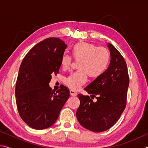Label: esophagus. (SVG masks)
<instances>
[{"mask_svg": "<svg viewBox=\"0 0 148 148\" xmlns=\"http://www.w3.org/2000/svg\"><path fill=\"white\" fill-rule=\"evenodd\" d=\"M70 94H71L72 96H76L77 92L76 91H74V90H70Z\"/></svg>", "mask_w": 148, "mask_h": 148, "instance_id": "esophagus-1", "label": "esophagus"}]
</instances>
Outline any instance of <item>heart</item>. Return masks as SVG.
<instances>
[{
  "label": "heart",
  "instance_id": "heart-1",
  "mask_svg": "<svg viewBox=\"0 0 148 148\" xmlns=\"http://www.w3.org/2000/svg\"><path fill=\"white\" fill-rule=\"evenodd\" d=\"M72 56L77 62L79 69L72 72L64 79V84L72 90L78 89L87 81L88 75L97 78L106 71L110 62L109 50L104 47H98L87 42H78L72 47ZM72 58L64 54L61 59V65L64 70L71 65Z\"/></svg>",
  "mask_w": 148,
  "mask_h": 148
}]
</instances>
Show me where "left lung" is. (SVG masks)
Wrapping results in <instances>:
<instances>
[{
	"mask_svg": "<svg viewBox=\"0 0 148 148\" xmlns=\"http://www.w3.org/2000/svg\"><path fill=\"white\" fill-rule=\"evenodd\" d=\"M108 46L111 56L108 68L84 89L97 101L94 102L89 96L77 95L80 105L77 119L84 128L95 132L107 131L114 126L127 104L129 76L126 62L113 45L109 43Z\"/></svg>",
	"mask_w": 148,
	"mask_h": 148,
	"instance_id": "8db88e82",
	"label": "left lung"
}]
</instances>
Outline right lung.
<instances>
[{"instance_id": "1", "label": "right lung", "mask_w": 148, "mask_h": 148, "mask_svg": "<svg viewBox=\"0 0 148 148\" xmlns=\"http://www.w3.org/2000/svg\"><path fill=\"white\" fill-rule=\"evenodd\" d=\"M66 45L61 39L40 42L24 57L16 86L17 110L21 118L34 129H44L55 123L69 98L63 85L56 92L49 86L52 75L59 73Z\"/></svg>"}]
</instances>
